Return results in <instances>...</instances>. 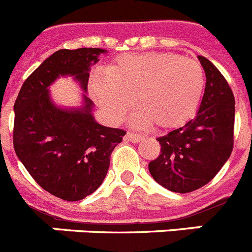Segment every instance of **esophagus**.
Wrapping results in <instances>:
<instances>
[{"instance_id":"1","label":"esophagus","mask_w":252,"mask_h":252,"mask_svg":"<svg viewBox=\"0 0 252 252\" xmlns=\"http://www.w3.org/2000/svg\"><path fill=\"white\" fill-rule=\"evenodd\" d=\"M126 139L131 143H140V140L143 139V136L139 134H134V132H127L126 134Z\"/></svg>"}]
</instances>
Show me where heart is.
Wrapping results in <instances>:
<instances>
[{
  "mask_svg": "<svg viewBox=\"0 0 252 252\" xmlns=\"http://www.w3.org/2000/svg\"><path fill=\"white\" fill-rule=\"evenodd\" d=\"M90 85L111 120H121L135 99L140 109L132 118L136 126L171 130L192 117L205 77L195 60L175 53H130L112 62L105 74L94 75Z\"/></svg>",
  "mask_w": 252,
  "mask_h": 252,
  "instance_id": "heart-1",
  "label": "heart"
}]
</instances>
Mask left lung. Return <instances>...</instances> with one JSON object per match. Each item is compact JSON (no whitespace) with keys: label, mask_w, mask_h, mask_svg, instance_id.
<instances>
[{"label":"left lung","mask_w":252,"mask_h":252,"mask_svg":"<svg viewBox=\"0 0 252 252\" xmlns=\"http://www.w3.org/2000/svg\"><path fill=\"white\" fill-rule=\"evenodd\" d=\"M205 71V90L195 118L158 137L160 154L149 163L153 178L169 191L186 193L205 186L233 149L234 96L220 71L197 56Z\"/></svg>","instance_id":"left-lung-1"}]
</instances>
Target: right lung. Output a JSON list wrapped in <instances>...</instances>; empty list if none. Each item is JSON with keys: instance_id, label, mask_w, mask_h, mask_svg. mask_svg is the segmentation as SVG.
I'll list each match as a JSON object with an SVG mask.
<instances>
[{"instance_id": "1", "label": "right lung", "mask_w": 252, "mask_h": 252, "mask_svg": "<svg viewBox=\"0 0 252 252\" xmlns=\"http://www.w3.org/2000/svg\"><path fill=\"white\" fill-rule=\"evenodd\" d=\"M102 53L107 51L60 49L24 81L14 104L16 156L40 188L67 201L83 200L102 185L126 131L98 124L87 94L79 108H61L48 88L60 76H74L87 92L90 66Z\"/></svg>"}]
</instances>
